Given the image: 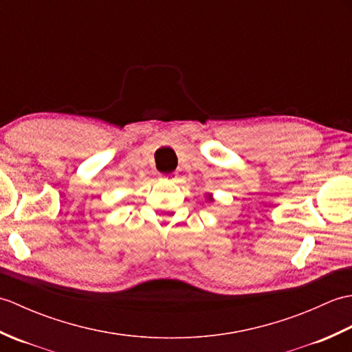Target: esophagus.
Wrapping results in <instances>:
<instances>
[{"instance_id": "esophagus-1", "label": "esophagus", "mask_w": 352, "mask_h": 352, "mask_svg": "<svg viewBox=\"0 0 352 352\" xmlns=\"http://www.w3.org/2000/svg\"><path fill=\"white\" fill-rule=\"evenodd\" d=\"M160 178L162 180H169V182H174L177 175L174 174V172H170V174H160Z\"/></svg>"}]
</instances>
